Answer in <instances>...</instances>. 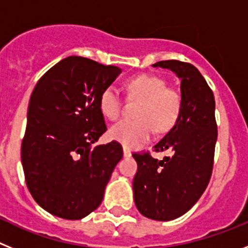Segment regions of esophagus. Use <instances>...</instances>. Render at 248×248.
Instances as JSON below:
<instances>
[{"label":"esophagus","instance_id":"obj_1","mask_svg":"<svg viewBox=\"0 0 248 248\" xmlns=\"http://www.w3.org/2000/svg\"><path fill=\"white\" fill-rule=\"evenodd\" d=\"M123 155H124V157H129L131 155L130 150H129L128 148H124L123 149Z\"/></svg>","mask_w":248,"mask_h":248}]
</instances>
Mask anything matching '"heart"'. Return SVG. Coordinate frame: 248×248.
I'll use <instances>...</instances> for the list:
<instances>
[{
	"instance_id": "1",
	"label": "heart",
	"mask_w": 248,
	"mask_h": 248,
	"mask_svg": "<svg viewBox=\"0 0 248 248\" xmlns=\"http://www.w3.org/2000/svg\"><path fill=\"white\" fill-rule=\"evenodd\" d=\"M129 95L141 100L137 110V120H123L109 130L111 139L125 148H137L151 138L154 129L165 133L175 125L183 110L180 92L166 87V82L157 76L141 74L128 83ZM99 108L105 118L117 120L122 115V98L115 87L103 89Z\"/></svg>"
}]
</instances>
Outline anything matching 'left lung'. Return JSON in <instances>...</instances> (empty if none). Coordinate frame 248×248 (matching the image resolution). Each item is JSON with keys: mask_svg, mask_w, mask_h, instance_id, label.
<instances>
[{"mask_svg": "<svg viewBox=\"0 0 248 248\" xmlns=\"http://www.w3.org/2000/svg\"><path fill=\"white\" fill-rule=\"evenodd\" d=\"M181 79L183 110L177 123L154 146L171 156L154 159L149 151L134 153L138 171L133 181L134 201L143 216L156 221L180 217L198 202L210 183L214 168L217 124L215 98L202 74L190 63L161 61Z\"/></svg>", "mask_w": 248, "mask_h": 248, "instance_id": "left-lung-1", "label": "left lung"}]
</instances>
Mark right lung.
<instances>
[{"mask_svg":"<svg viewBox=\"0 0 248 248\" xmlns=\"http://www.w3.org/2000/svg\"><path fill=\"white\" fill-rule=\"evenodd\" d=\"M120 72L72 56L46 72L32 92L22 166L31 195L54 216L80 220L97 209L123 157L115 140L92 148L107 131L100 93Z\"/></svg>","mask_w":248,"mask_h":248,"instance_id":"right-lung-1","label":"right lung"}]
</instances>
